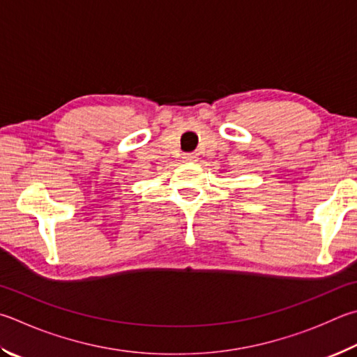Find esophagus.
<instances>
[{
    "instance_id": "esophagus-1",
    "label": "esophagus",
    "mask_w": 357,
    "mask_h": 357,
    "mask_svg": "<svg viewBox=\"0 0 357 357\" xmlns=\"http://www.w3.org/2000/svg\"><path fill=\"white\" fill-rule=\"evenodd\" d=\"M184 159L185 160H193V159H195V154H185Z\"/></svg>"
}]
</instances>
